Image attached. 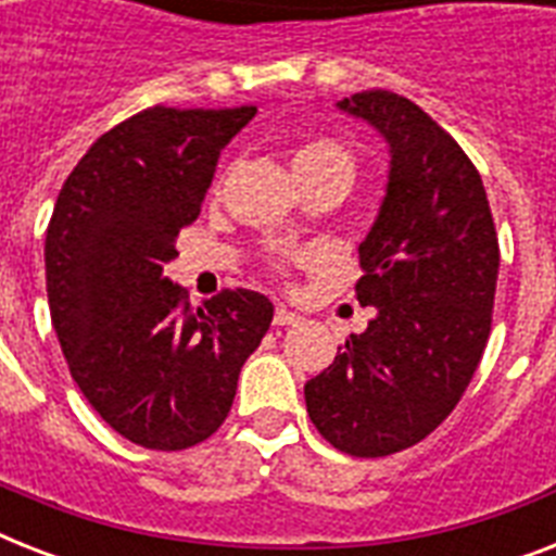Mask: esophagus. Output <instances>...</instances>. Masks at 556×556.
<instances>
[{"label": "esophagus", "mask_w": 556, "mask_h": 556, "mask_svg": "<svg viewBox=\"0 0 556 556\" xmlns=\"http://www.w3.org/2000/svg\"><path fill=\"white\" fill-rule=\"evenodd\" d=\"M296 323H300V317H296L294 312H288L286 305H277V312H274V326L282 329V326H296Z\"/></svg>", "instance_id": "34e87169"}]
</instances>
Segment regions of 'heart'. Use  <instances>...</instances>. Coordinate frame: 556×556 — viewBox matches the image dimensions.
Instances as JSON below:
<instances>
[{"label":"heart","mask_w":556,"mask_h":556,"mask_svg":"<svg viewBox=\"0 0 556 556\" xmlns=\"http://www.w3.org/2000/svg\"><path fill=\"white\" fill-rule=\"evenodd\" d=\"M294 164H329V167H340L352 178V155L343 147L331 141H314L305 143L303 150H296Z\"/></svg>","instance_id":"1"}]
</instances>
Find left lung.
I'll return each instance as SVG.
<instances>
[{
  "mask_svg": "<svg viewBox=\"0 0 556 556\" xmlns=\"http://www.w3.org/2000/svg\"><path fill=\"white\" fill-rule=\"evenodd\" d=\"M340 112L389 152L378 216L361 242L355 294L375 317L305 383L320 435L357 458L427 439L465 395L491 334L500 242L482 178L413 100L357 91Z\"/></svg>",
  "mask_w": 556,
  "mask_h": 556,
  "instance_id": "8db88e82",
  "label": "left lung"
}]
</instances>
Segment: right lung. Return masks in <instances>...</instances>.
<instances>
[{
  "label": "right lung",
  "mask_w": 556,
  "mask_h": 556,
  "mask_svg": "<svg viewBox=\"0 0 556 556\" xmlns=\"http://www.w3.org/2000/svg\"><path fill=\"white\" fill-rule=\"evenodd\" d=\"M256 106H152L65 178L46 233V288L65 364L100 418L147 450H187L230 413L274 305L236 288L190 308L164 277L218 155Z\"/></svg>",
  "instance_id": "obj_1"
}]
</instances>
